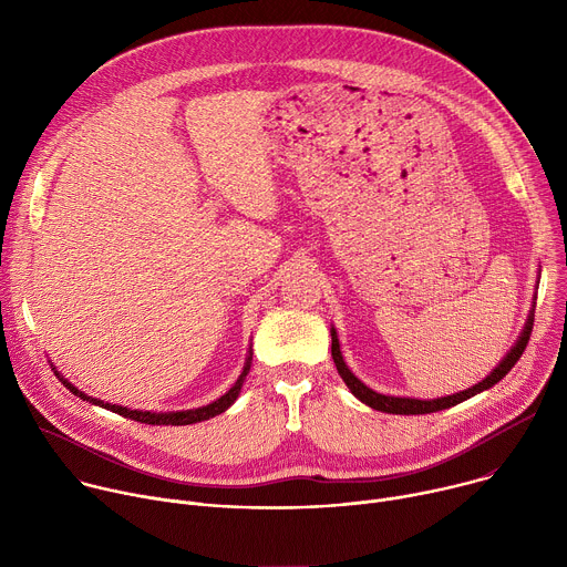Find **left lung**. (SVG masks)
I'll list each match as a JSON object with an SVG mask.
<instances>
[{"mask_svg": "<svg viewBox=\"0 0 567 567\" xmlns=\"http://www.w3.org/2000/svg\"><path fill=\"white\" fill-rule=\"evenodd\" d=\"M532 326H534V316L527 318V326L518 339V343L512 348V352L505 357V361H501V365L487 377L482 379L477 385L468 388V390H462L457 394H451V396H442V399H433V401H422V399H406V396H385V394H379L374 390H370L368 385H363L352 372L350 368L346 365L343 357H341V348H339V339H337V332L332 330V359L337 363V370L341 374V379L348 383V388L352 390V394L357 399H361L363 403H368L370 409L374 411H383V413H392V415H426V413H435V411H444V409H451L455 406V403L492 388L494 383H498L516 363L518 359L523 357L527 343H529V334H532Z\"/></svg>", "mask_w": 567, "mask_h": 567, "instance_id": "obj_1", "label": "left lung"}]
</instances>
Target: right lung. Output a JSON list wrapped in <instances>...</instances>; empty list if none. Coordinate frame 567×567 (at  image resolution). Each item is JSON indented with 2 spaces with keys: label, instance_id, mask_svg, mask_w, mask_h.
<instances>
[{
  "label": "right lung",
  "instance_id": "obj_1",
  "mask_svg": "<svg viewBox=\"0 0 567 567\" xmlns=\"http://www.w3.org/2000/svg\"><path fill=\"white\" fill-rule=\"evenodd\" d=\"M249 368H251V354H249V359H247V365H245V370H241V374H239V379L235 381V385L226 392V394H221L217 401H213V403H208V406H202V409H195V411H182V413H143V411H127V409H123V406H112V403H105V401H101V399H92V396H87V394H83L80 392L78 388H73L66 379H62L60 377V381L71 390V392H75L78 396H83V399H87V401H92V403H99V406H103V409H107V411H114V413H118V415H123V417H127V420H134V422H141V424H152V426H186V424H197V422H204V420H210V417H215V415H219V413H224L230 403L237 399V394H239V390H241V383H245V377L249 374Z\"/></svg>",
  "mask_w": 567,
  "mask_h": 567
}]
</instances>
